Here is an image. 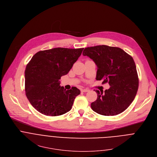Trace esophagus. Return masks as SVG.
Wrapping results in <instances>:
<instances>
[{"mask_svg": "<svg viewBox=\"0 0 157 157\" xmlns=\"http://www.w3.org/2000/svg\"><path fill=\"white\" fill-rule=\"evenodd\" d=\"M81 91L82 92H88V91H89V89H81Z\"/></svg>", "mask_w": 157, "mask_h": 157, "instance_id": "esophagus-1", "label": "esophagus"}]
</instances>
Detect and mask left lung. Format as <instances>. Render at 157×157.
Segmentation results:
<instances>
[{"label":"left lung","instance_id":"1","mask_svg":"<svg viewBox=\"0 0 157 157\" xmlns=\"http://www.w3.org/2000/svg\"><path fill=\"white\" fill-rule=\"evenodd\" d=\"M82 55L92 59L97 66L96 80L110 86L104 93L95 90L97 100L90 104L93 111L104 116L124 112L134 100L139 87L132 57L119 47L105 45L85 48Z\"/></svg>","mask_w":157,"mask_h":157}]
</instances>
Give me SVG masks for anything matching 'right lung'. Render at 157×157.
Instances as JSON below:
<instances>
[{"label": "right lung", "mask_w": 157, "mask_h": 157, "mask_svg": "<svg viewBox=\"0 0 157 157\" xmlns=\"http://www.w3.org/2000/svg\"><path fill=\"white\" fill-rule=\"evenodd\" d=\"M84 48H54L39 51L27 64L25 94L32 106L46 116L56 117L69 112L80 94L76 87L66 90L60 79L67 75Z\"/></svg>", "instance_id": "right-lung-1"}]
</instances>
